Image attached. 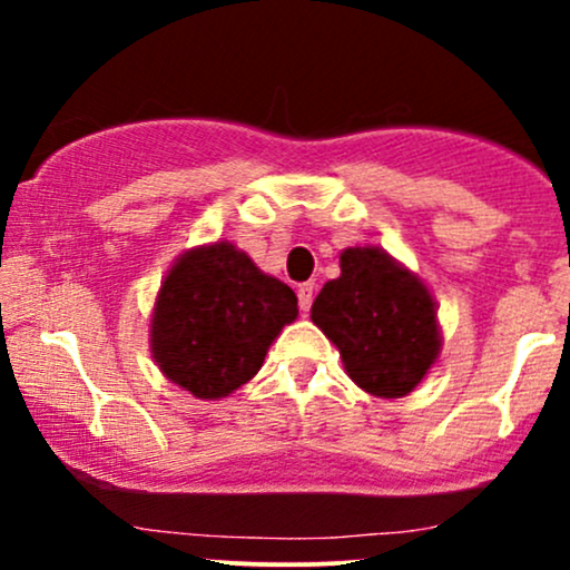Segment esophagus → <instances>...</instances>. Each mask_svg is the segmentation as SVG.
<instances>
[{"label": "esophagus", "instance_id": "esophagus-1", "mask_svg": "<svg viewBox=\"0 0 570 570\" xmlns=\"http://www.w3.org/2000/svg\"><path fill=\"white\" fill-rule=\"evenodd\" d=\"M313 294H316V286H313V284H299V286H297V303H299V311H311V305H313Z\"/></svg>", "mask_w": 570, "mask_h": 570}]
</instances>
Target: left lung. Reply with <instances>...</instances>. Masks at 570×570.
I'll return each mask as SVG.
<instances>
[{
  "label": "left lung",
  "instance_id": "8db88e82",
  "mask_svg": "<svg viewBox=\"0 0 570 570\" xmlns=\"http://www.w3.org/2000/svg\"><path fill=\"white\" fill-rule=\"evenodd\" d=\"M311 318L337 345L351 381L372 396L410 394L440 353L429 289L381 248H345L340 278L324 284Z\"/></svg>",
  "mask_w": 570,
  "mask_h": 570
}]
</instances>
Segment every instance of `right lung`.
I'll use <instances>...</instances> for the list:
<instances>
[{
    "label": "right lung",
    "mask_w": 570,
    "mask_h": 570,
    "mask_svg": "<svg viewBox=\"0 0 570 570\" xmlns=\"http://www.w3.org/2000/svg\"><path fill=\"white\" fill-rule=\"evenodd\" d=\"M297 318V297L230 244L187 252L163 281L153 356L198 399L233 394L263 367L267 345Z\"/></svg>",
    "instance_id": "1"
}]
</instances>
